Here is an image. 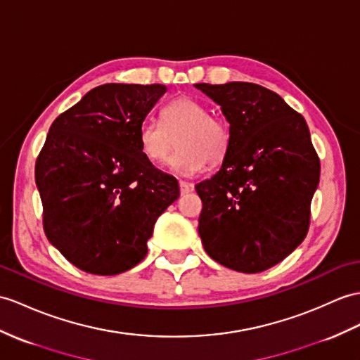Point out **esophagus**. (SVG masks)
Wrapping results in <instances>:
<instances>
[{"label":"esophagus","mask_w":360,"mask_h":360,"mask_svg":"<svg viewBox=\"0 0 360 360\" xmlns=\"http://www.w3.org/2000/svg\"><path fill=\"white\" fill-rule=\"evenodd\" d=\"M194 189V185L192 183H188V181H180V194L181 195H186L189 194V192Z\"/></svg>","instance_id":"34e87169"}]
</instances>
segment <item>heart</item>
I'll use <instances>...</instances> for the list:
<instances>
[{"instance_id": "b5f03b06", "label": "heart", "mask_w": 360, "mask_h": 360, "mask_svg": "<svg viewBox=\"0 0 360 360\" xmlns=\"http://www.w3.org/2000/svg\"><path fill=\"white\" fill-rule=\"evenodd\" d=\"M177 139V153L171 169L191 177L206 169L207 163H220L231 146V131L220 117L210 116L206 105L191 98L169 102L160 112V122L143 120L139 127V150L154 166L168 162Z\"/></svg>"}]
</instances>
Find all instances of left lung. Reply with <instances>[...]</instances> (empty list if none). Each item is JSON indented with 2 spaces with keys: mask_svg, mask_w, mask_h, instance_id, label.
I'll use <instances>...</instances> for the list:
<instances>
[{
  "mask_svg": "<svg viewBox=\"0 0 360 360\" xmlns=\"http://www.w3.org/2000/svg\"><path fill=\"white\" fill-rule=\"evenodd\" d=\"M195 86L220 105L231 131L220 171L195 185L201 243L221 266L258 274L309 232L319 157L305 119L276 93L250 82Z\"/></svg>",
  "mask_w": 360,
  "mask_h": 360,
  "instance_id": "1",
  "label": "left lung"
}]
</instances>
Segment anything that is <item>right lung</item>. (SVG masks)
<instances>
[{
  "label": "right lung",
  "instance_id": "1",
  "mask_svg": "<svg viewBox=\"0 0 360 360\" xmlns=\"http://www.w3.org/2000/svg\"><path fill=\"white\" fill-rule=\"evenodd\" d=\"M166 86L105 84L59 114L34 166L49 241L73 266L117 275L146 257L165 209L180 195L172 175L139 150V127Z\"/></svg>",
  "mask_w": 360,
  "mask_h": 360
}]
</instances>
